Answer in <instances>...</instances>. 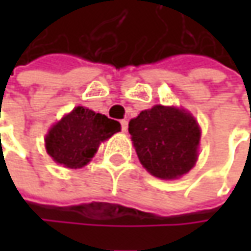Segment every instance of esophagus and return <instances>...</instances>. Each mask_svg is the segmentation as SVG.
I'll return each mask as SVG.
<instances>
[{
    "label": "esophagus",
    "instance_id": "esophagus-1",
    "mask_svg": "<svg viewBox=\"0 0 251 251\" xmlns=\"http://www.w3.org/2000/svg\"><path fill=\"white\" fill-rule=\"evenodd\" d=\"M120 124H121V131H123V132H126V131H127V128H128V121L121 120Z\"/></svg>",
    "mask_w": 251,
    "mask_h": 251
}]
</instances>
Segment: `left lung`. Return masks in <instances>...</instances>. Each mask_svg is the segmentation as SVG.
Masks as SVG:
<instances>
[{
  "label": "left lung",
  "instance_id": "obj_1",
  "mask_svg": "<svg viewBox=\"0 0 251 251\" xmlns=\"http://www.w3.org/2000/svg\"><path fill=\"white\" fill-rule=\"evenodd\" d=\"M128 132L140 162L156 177L183 176L197 160L200 128L184 110L153 106L130 121Z\"/></svg>",
  "mask_w": 251,
  "mask_h": 251
}]
</instances>
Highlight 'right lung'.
Returning a JSON list of instances; mask_svg holds the SVG:
<instances>
[{"label":"right lung","instance_id":"add662e5","mask_svg":"<svg viewBox=\"0 0 251 251\" xmlns=\"http://www.w3.org/2000/svg\"><path fill=\"white\" fill-rule=\"evenodd\" d=\"M120 128L119 121L78 106L50 130L46 148L57 163L71 169L82 168L96 153L101 141Z\"/></svg>","mask_w":251,"mask_h":251}]
</instances>
